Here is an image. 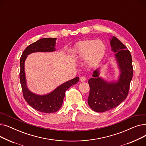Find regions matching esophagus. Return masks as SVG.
Wrapping results in <instances>:
<instances>
[{"label": "esophagus", "mask_w": 146, "mask_h": 146, "mask_svg": "<svg viewBox=\"0 0 146 146\" xmlns=\"http://www.w3.org/2000/svg\"><path fill=\"white\" fill-rule=\"evenodd\" d=\"M86 80V78L84 77V76H82L80 78V82H85Z\"/></svg>", "instance_id": "1"}]
</instances>
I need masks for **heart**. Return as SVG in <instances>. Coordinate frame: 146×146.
<instances>
[{"instance_id":"heart-1","label":"heart","mask_w":146,"mask_h":146,"mask_svg":"<svg viewBox=\"0 0 146 146\" xmlns=\"http://www.w3.org/2000/svg\"><path fill=\"white\" fill-rule=\"evenodd\" d=\"M105 50V45L102 40H85L78 43L76 53L79 59L86 60L89 65L94 66L102 59Z\"/></svg>"}]
</instances>
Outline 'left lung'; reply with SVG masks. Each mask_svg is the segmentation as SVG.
I'll use <instances>...</instances> for the list:
<instances>
[{"label": "left lung", "mask_w": 146, "mask_h": 146, "mask_svg": "<svg viewBox=\"0 0 146 146\" xmlns=\"http://www.w3.org/2000/svg\"><path fill=\"white\" fill-rule=\"evenodd\" d=\"M112 50L120 69L118 82L109 83L99 77V72H94L93 78L88 83L90 87L88 102L91 109L97 112H104L118 106L128 96L130 82L133 75L131 53L118 38L111 40Z\"/></svg>", "instance_id": "left-lung-1"}]
</instances>
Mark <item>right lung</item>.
<instances>
[{
  "instance_id": "right-lung-1",
  "label": "right lung",
  "mask_w": 146,
  "mask_h": 146,
  "mask_svg": "<svg viewBox=\"0 0 146 146\" xmlns=\"http://www.w3.org/2000/svg\"><path fill=\"white\" fill-rule=\"evenodd\" d=\"M56 38H42L30 44L25 49L20 58V82L23 96L27 102L34 110L43 113L57 112L62 106L66 90L79 82L75 78L59 86L52 92L46 95H37L30 92L27 86L24 70L25 60L28 55L34 52H51L55 51Z\"/></svg>"
}]
</instances>
